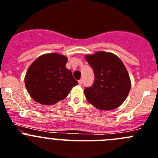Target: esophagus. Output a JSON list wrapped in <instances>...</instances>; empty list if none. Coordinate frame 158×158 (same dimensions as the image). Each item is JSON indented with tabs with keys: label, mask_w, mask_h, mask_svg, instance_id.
<instances>
[{
	"label": "esophagus",
	"mask_w": 158,
	"mask_h": 158,
	"mask_svg": "<svg viewBox=\"0 0 158 158\" xmlns=\"http://www.w3.org/2000/svg\"><path fill=\"white\" fill-rule=\"evenodd\" d=\"M78 82H79V85H82V79H79V80L78 81Z\"/></svg>",
	"instance_id": "1"
}]
</instances>
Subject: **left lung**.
Returning <instances> with one entry per match:
<instances>
[{
  "label": "left lung",
  "mask_w": 158,
  "mask_h": 158,
  "mask_svg": "<svg viewBox=\"0 0 158 158\" xmlns=\"http://www.w3.org/2000/svg\"><path fill=\"white\" fill-rule=\"evenodd\" d=\"M85 58L94 74V84L84 89L87 102L100 110L119 107L131 89L130 77L121 60L103 51L86 55Z\"/></svg>",
  "instance_id": "8db88e82"
}]
</instances>
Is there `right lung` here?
Returning <instances> with one entry per match:
<instances>
[{"label":"right lung","instance_id":"add662e5","mask_svg":"<svg viewBox=\"0 0 158 158\" xmlns=\"http://www.w3.org/2000/svg\"><path fill=\"white\" fill-rule=\"evenodd\" d=\"M68 58L56 52L44 54L30 65L25 86L38 103L52 106L63 100L78 85L70 70L65 68Z\"/></svg>","mask_w":158,"mask_h":158}]
</instances>
